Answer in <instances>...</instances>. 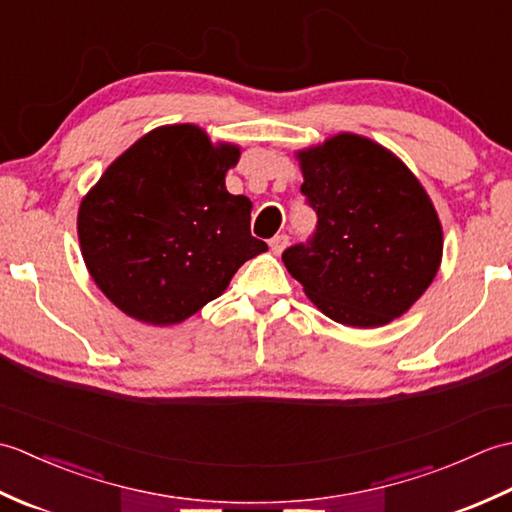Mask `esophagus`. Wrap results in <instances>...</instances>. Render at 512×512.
<instances>
[{
    "instance_id": "obj_1",
    "label": "esophagus",
    "mask_w": 512,
    "mask_h": 512,
    "mask_svg": "<svg viewBox=\"0 0 512 512\" xmlns=\"http://www.w3.org/2000/svg\"><path fill=\"white\" fill-rule=\"evenodd\" d=\"M288 246V235L281 233V235H275L273 239H270V248H273L275 255H281L284 253V248Z\"/></svg>"
}]
</instances>
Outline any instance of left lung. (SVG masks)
Wrapping results in <instances>:
<instances>
[{
	"mask_svg": "<svg viewBox=\"0 0 512 512\" xmlns=\"http://www.w3.org/2000/svg\"><path fill=\"white\" fill-rule=\"evenodd\" d=\"M297 158L317 231L284 250L288 273L336 323L378 328L405 314L442 259V226L427 191L391 151L356 134Z\"/></svg>",
	"mask_w": 512,
	"mask_h": 512,
	"instance_id": "obj_1",
	"label": "left lung"
}]
</instances>
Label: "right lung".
<instances>
[{"instance_id":"right-lung-1","label":"right lung","mask_w":512,"mask_h":512,"mask_svg":"<svg viewBox=\"0 0 512 512\" xmlns=\"http://www.w3.org/2000/svg\"><path fill=\"white\" fill-rule=\"evenodd\" d=\"M239 147L200 127L145 134L105 169L79 209V242L94 284L116 308L173 325L226 290L237 268L268 250L250 235L246 195L226 191Z\"/></svg>"}]
</instances>
